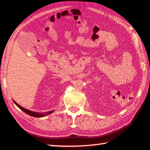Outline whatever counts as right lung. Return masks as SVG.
Here are the masks:
<instances>
[{"label":"right lung","instance_id":"obj_1","mask_svg":"<svg viewBox=\"0 0 150 150\" xmlns=\"http://www.w3.org/2000/svg\"><path fill=\"white\" fill-rule=\"evenodd\" d=\"M13 102L15 103V104L18 106V107L21 109L22 111H24L25 113H26V114H28V115H31V116H33V117H44V116L45 115H47L48 114H51V113L53 112V111H50V112H48L47 113H45V114H39V113H36V112H32V111H30L29 110H27L25 109L24 108H23L22 106H20L18 104H17L15 101H13Z\"/></svg>","mask_w":150,"mask_h":150}]
</instances>
